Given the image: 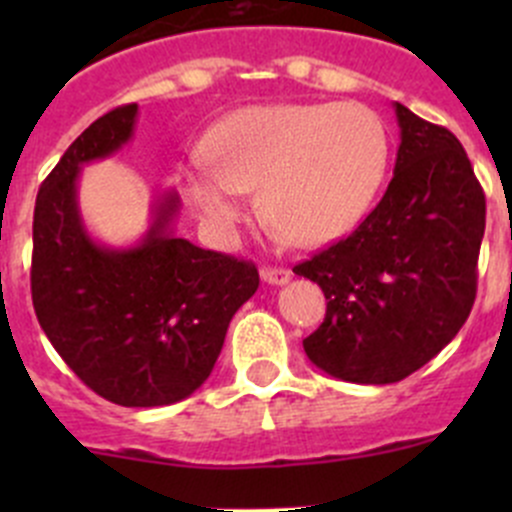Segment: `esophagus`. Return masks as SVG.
<instances>
[{"instance_id": "34e87169", "label": "esophagus", "mask_w": 512, "mask_h": 512, "mask_svg": "<svg viewBox=\"0 0 512 512\" xmlns=\"http://www.w3.org/2000/svg\"><path fill=\"white\" fill-rule=\"evenodd\" d=\"M262 282H267V285H287L289 277H292V272L285 270V267H262L260 272Z\"/></svg>"}]
</instances>
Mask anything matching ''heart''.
Listing matches in <instances>:
<instances>
[{
	"instance_id": "obj_1",
	"label": "heart",
	"mask_w": 512,
	"mask_h": 512,
	"mask_svg": "<svg viewBox=\"0 0 512 512\" xmlns=\"http://www.w3.org/2000/svg\"><path fill=\"white\" fill-rule=\"evenodd\" d=\"M205 160L180 173V190L215 237L245 215L260 190L262 218L294 245L322 247L369 213L389 158L381 118L361 103H265L215 123Z\"/></svg>"
}]
</instances>
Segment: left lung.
Returning <instances> with one entry per match:
<instances>
[{
  "mask_svg": "<svg viewBox=\"0 0 512 512\" xmlns=\"http://www.w3.org/2000/svg\"><path fill=\"white\" fill-rule=\"evenodd\" d=\"M401 143L384 198L349 237L294 267L327 314L309 361L352 384H394L466 324L476 302L485 195L461 141L394 103Z\"/></svg>",
  "mask_w": 512,
  "mask_h": 512,
  "instance_id": "8db88e82",
  "label": "left lung"
}]
</instances>
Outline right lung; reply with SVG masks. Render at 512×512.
Returning <instances> with one entry per match:
<instances>
[{
	"label": "right lung",
	"mask_w": 512,
	"mask_h": 512,
	"mask_svg": "<svg viewBox=\"0 0 512 512\" xmlns=\"http://www.w3.org/2000/svg\"><path fill=\"white\" fill-rule=\"evenodd\" d=\"M138 103L96 118L36 195L32 302L41 329L89 389L118 406H168L203 386L230 319L257 292L252 262L170 232L178 195H160L141 242L106 247L86 230L81 165L121 151Z\"/></svg>",
	"instance_id": "1"
}]
</instances>
